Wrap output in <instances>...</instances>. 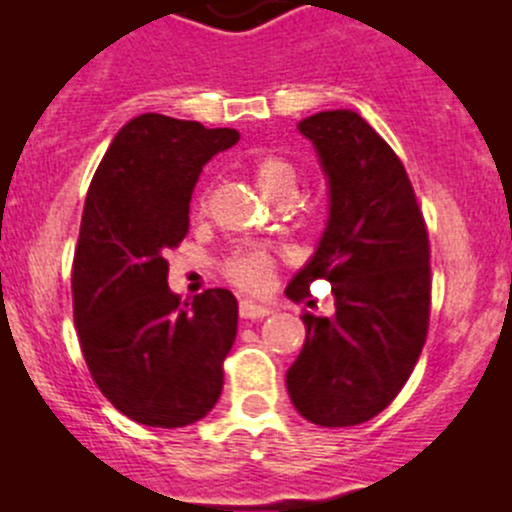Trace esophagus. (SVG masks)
Here are the masks:
<instances>
[{
    "mask_svg": "<svg viewBox=\"0 0 512 512\" xmlns=\"http://www.w3.org/2000/svg\"><path fill=\"white\" fill-rule=\"evenodd\" d=\"M270 312H272L270 307L250 302V299H242L240 302V317L242 319H265V317H270Z\"/></svg>",
    "mask_w": 512,
    "mask_h": 512,
    "instance_id": "34e87169",
    "label": "esophagus"
}]
</instances>
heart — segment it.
<instances>
[{
    "label": "heart",
    "instance_id": "obj_1",
    "mask_svg": "<svg viewBox=\"0 0 512 512\" xmlns=\"http://www.w3.org/2000/svg\"><path fill=\"white\" fill-rule=\"evenodd\" d=\"M252 173H255L257 185H260V190L267 198L282 193V190H292L294 193V185H297V168L287 158L277 156V153H260V156L252 160ZM205 203H208V193L203 190L195 198V208L203 210ZM277 260H280V255L272 247L245 245L237 247L227 257L225 272L235 285L250 289V292H260V289L270 285Z\"/></svg>",
    "mask_w": 512,
    "mask_h": 512
}]
</instances>
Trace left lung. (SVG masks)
Returning a JSON list of instances; mask_svg holds the SVG:
<instances>
[{"mask_svg":"<svg viewBox=\"0 0 512 512\" xmlns=\"http://www.w3.org/2000/svg\"><path fill=\"white\" fill-rule=\"evenodd\" d=\"M297 128L329 180V220L287 297L302 302L314 280H327L334 317L304 312L307 339L287 391L307 421L356 426L396 399L421 356L431 247L404 163L359 113L322 111Z\"/></svg>","mask_w":512,"mask_h":512,"instance_id":"left-lung-1","label":"left lung"}]
</instances>
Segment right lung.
<instances>
[{"label":"right lung","instance_id":"add662e5","mask_svg":"<svg viewBox=\"0 0 512 512\" xmlns=\"http://www.w3.org/2000/svg\"><path fill=\"white\" fill-rule=\"evenodd\" d=\"M240 141L235 128L143 113L98 163L71 270L81 352L101 394L143 426L200 421L223 391L237 334L230 289L183 302L168 289V250L190 227L203 165Z\"/></svg>","mask_w":512,"mask_h":512}]
</instances>
